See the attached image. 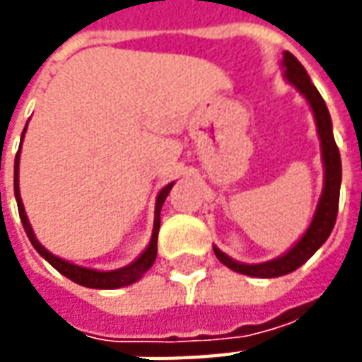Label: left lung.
I'll use <instances>...</instances> for the list:
<instances>
[{"label": "left lung", "mask_w": 362, "mask_h": 362, "mask_svg": "<svg viewBox=\"0 0 362 362\" xmlns=\"http://www.w3.org/2000/svg\"><path fill=\"white\" fill-rule=\"evenodd\" d=\"M281 67H283L285 81L293 85L306 98V103L314 114V119H316L320 149H322V165H324V186H322L318 205H316V211H314V217H312L308 228L285 254H281L277 258L267 259L262 264H244V262H238V259L227 256L217 246H213L215 256L228 269L243 273V275H250V277H259V279H272V277L287 275V273L298 269L304 262H308L314 256V252L326 243L327 236L334 230L337 205H339V188H341V157H339V149L335 145L332 118H329L324 98L318 93V89L312 85L310 77L306 74L303 64L291 52H283Z\"/></svg>", "instance_id": "1"}]
</instances>
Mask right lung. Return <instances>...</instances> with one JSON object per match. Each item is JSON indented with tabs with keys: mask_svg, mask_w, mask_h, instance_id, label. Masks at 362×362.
I'll return each instance as SVG.
<instances>
[{
	"mask_svg": "<svg viewBox=\"0 0 362 362\" xmlns=\"http://www.w3.org/2000/svg\"><path fill=\"white\" fill-rule=\"evenodd\" d=\"M25 132H27V126L23 129V135H21V143H23V137H25ZM19 155L21 149L15 157V199H17V207H19L21 223L25 227V233H27L28 240L35 246V250L42 256L52 267H56L62 275H66L67 279H71L77 285H83V287L89 288H119L127 287L135 281H139L143 277V273L147 272L155 259H157V238H158V228H160V209H163V204H165L166 196L170 194L174 182L166 184L165 188L158 192L157 202H155V221H153V233H151V240L147 244V248L137 256V258L127 264L124 267H118V269H110V272H100V269H93V267H83L77 266V264H71L64 258H58L56 254H52L50 250H46L42 244L38 243L35 230L30 227V221L27 217V211H25V205H23V199H21V189H19Z\"/></svg>",
	"mask_w": 362,
	"mask_h": 362,
	"instance_id": "right-lung-1",
	"label": "right lung"
}]
</instances>
